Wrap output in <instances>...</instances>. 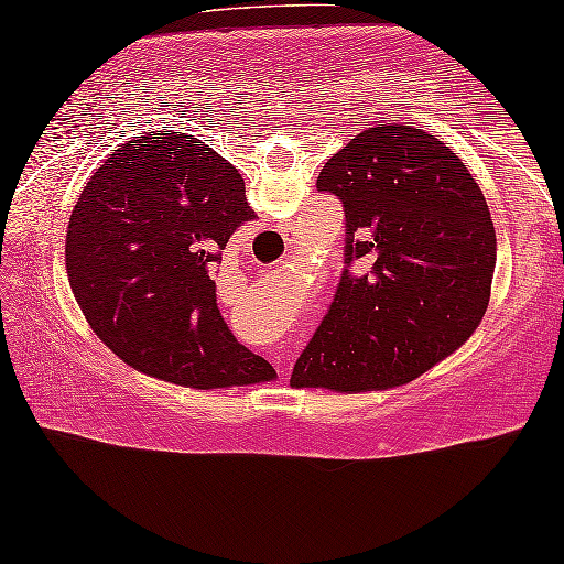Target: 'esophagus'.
Instances as JSON below:
<instances>
[{
  "label": "esophagus",
  "mask_w": 564,
  "mask_h": 564,
  "mask_svg": "<svg viewBox=\"0 0 564 564\" xmlns=\"http://www.w3.org/2000/svg\"><path fill=\"white\" fill-rule=\"evenodd\" d=\"M294 234H297V229H292V237H294ZM274 366H276V372H280V376H284V350H276Z\"/></svg>",
  "instance_id": "1"
}]
</instances>
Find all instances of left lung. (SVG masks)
<instances>
[{
    "mask_svg": "<svg viewBox=\"0 0 564 564\" xmlns=\"http://www.w3.org/2000/svg\"><path fill=\"white\" fill-rule=\"evenodd\" d=\"M317 192L343 202L345 270L294 388L403 386L469 340L489 305L497 234L446 143L413 126L368 128L325 163Z\"/></svg>",
    "mask_w": 564,
    "mask_h": 564,
    "instance_id": "1",
    "label": "left lung"
}]
</instances>
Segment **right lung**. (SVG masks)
<instances>
[{
    "instance_id": "right-lung-1",
    "label": "right lung",
    "mask_w": 564,
    "mask_h": 564,
    "mask_svg": "<svg viewBox=\"0 0 564 564\" xmlns=\"http://www.w3.org/2000/svg\"><path fill=\"white\" fill-rule=\"evenodd\" d=\"M254 212L245 178L186 133L120 145L67 227L70 288L93 333L128 366L192 388L270 380L274 368L224 323L214 267Z\"/></svg>"
}]
</instances>
